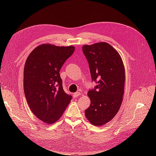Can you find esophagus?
I'll use <instances>...</instances> for the list:
<instances>
[{
    "instance_id": "esophagus-1",
    "label": "esophagus",
    "mask_w": 156,
    "mask_h": 156,
    "mask_svg": "<svg viewBox=\"0 0 156 156\" xmlns=\"http://www.w3.org/2000/svg\"><path fill=\"white\" fill-rule=\"evenodd\" d=\"M80 95H81V93H80V92H76L73 94L74 97H78Z\"/></svg>"
}]
</instances>
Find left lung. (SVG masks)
<instances>
[{"mask_svg": "<svg viewBox=\"0 0 156 156\" xmlns=\"http://www.w3.org/2000/svg\"><path fill=\"white\" fill-rule=\"evenodd\" d=\"M89 65L92 81L97 84L90 89V105L85 116L91 124L100 126L111 120L119 112L123 99L125 70L119 53L106 42L83 46Z\"/></svg>", "mask_w": 156, "mask_h": 156, "instance_id": "obj_1", "label": "left lung"}]
</instances>
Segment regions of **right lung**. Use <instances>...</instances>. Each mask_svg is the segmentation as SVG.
Wrapping results in <instances>:
<instances>
[{
	"label": "right lung",
	"mask_w": 156,
	"mask_h": 156,
	"mask_svg": "<svg viewBox=\"0 0 156 156\" xmlns=\"http://www.w3.org/2000/svg\"><path fill=\"white\" fill-rule=\"evenodd\" d=\"M74 50L73 46L42 44L26 60L23 79L26 100L35 116L45 123L57 121L72 100V96L63 90L60 70Z\"/></svg>",
	"instance_id": "1"
}]
</instances>
